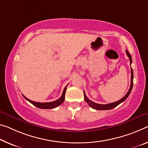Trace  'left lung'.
Here are the masks:
<instances>
[{"instance_id":"1","label":"left lung","mask_w":148,"mask_h":148,"mask_svg":"<svg viewBox=\"0 0 148 148\" xmlns=\"http://www.w3.org/2000/svg\"><path fill=\"white\" fill-rule=\"evenodd\" d=\"M126 55H127L128 57L130 59V64H132V57H131V55H130L128 51L127 50H126ZM133 78H134V74H133V70L132 68H131V84H130V87L129 88V90L127 92V93L124 96V97L122 98L121 99L117 101L116 102L114 103H109V104H105V105H102V104H98L96 103L93 102L92 101H91L90 99H89L88 97H86V95L85 93V91H84V99H85L86 102L88 103L90 106L93 108V109H96V110H110L113 109V108L116 107V106H118L119 104H121V103H123L124 101H125L126 99V98L128 97V95H130V93L132 91V87H133Z\"/></svg>"}]
</instances>
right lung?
<instances>
[{
    "instance_id": "add662e5",
    "label": "right lung",
    "mask_w": 148,
    "mask_h": 148,
    "mask_svg": "<svg viewBox=\"0 0 148 148\" xmlns=\"http://www.w3.org/2000/svg\"><path fill=\"white\" fill-rule=\"evenodd\" d=\"M68 86V85H67ZM67 86L65 87L64 90H63L62 94L61 95L59 99L53 102H49V103H39V102H36V101H33L30 100L29 99H27V97H25L24 95L23 97L25 98V99L27 100L28 101L31 103L32 104H33L34 106H36L38 108H40V109H53V108H55L58 106H59L60 105H61L63 102H64V99H65V93H66V87Z\"/></svg>"
}]
</instances>
